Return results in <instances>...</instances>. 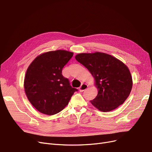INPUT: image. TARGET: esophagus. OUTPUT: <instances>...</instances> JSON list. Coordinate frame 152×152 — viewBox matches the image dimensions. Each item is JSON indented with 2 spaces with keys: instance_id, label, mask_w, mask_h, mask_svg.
Listing matches in <instances>:
<instances>
[{
  "instance_id": "esophagus-1",
  "label": "esophagus",
  "mask_w": 152,
  "mask_h": 152,
  "mask_svg": "<svg viewBox=\"0 0 152 152\" xmlns=\"http://www.w3.org/2000/svg\"><path fill=\"white\" fill-rule=\"evenodd\" d=\"M88 88V86L86 84H82L81 86L80 87V88H79V90H80V92H83Z\"/></svg>"
}]
</instances>
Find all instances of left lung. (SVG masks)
I'll return each instance as SVG.
<instances>
[{
    "instance_id": "1",
    "label": "left lung",
    "mask_w": 152,
    "mask_h": 152,
    "mask_svg": "<svg viewBox=\"0 0 152 152\" xmlns=\"http://www.w3.org/2000/svg\"><path fill=\"white\" fill-rule=\"evenodd\" d=\"M75 58L95 79L98 94L91 101L95 107L110 112L127 99L132 88V78L129 68L122 61L100 52L80 53Z\"/></svg>"
}]
</instances>
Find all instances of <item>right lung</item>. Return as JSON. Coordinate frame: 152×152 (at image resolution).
<instances>
[{
    "mask_svg": "<svg viewBox=\"0 0 152 152\" xmlns=\"http://www.w3.org/2000/svg\"><path fill=\"white\" fill-rule=\"evenodd\" d=\"M73 53L56 50L37 56L28 66L24 89L28 101L41 113L49 115L61 111L77 89L72 88L62 69Z\"/></svg>",
    "mask_w": 152,
    "mask_h": 152,
    "instance_id": "obj_1",
    "label": "right lung"
}]
</instances>
